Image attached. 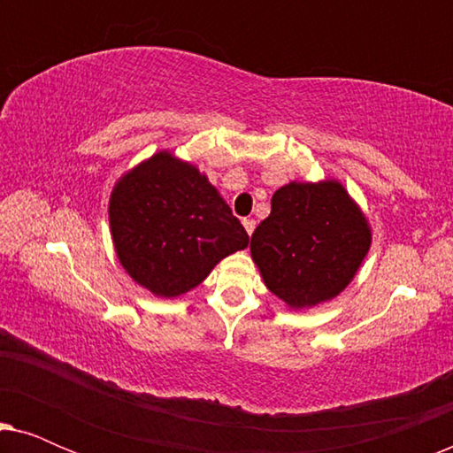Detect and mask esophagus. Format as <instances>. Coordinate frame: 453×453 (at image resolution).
<instances>
[{"instance_id": "obj_1", "label": "esophagus", "mask_w": 453, "mask_h": 453, "mask_svg": "<svg viewBox=\"0 0 453 453\" xmlns=\"http://www.w3.org/2000/svg\"><path fill=\"white\" fill-rule=\"evenodd\" d=\"M243 226H245L247 234H251L253 231H256V220H253V219H245V220H243Z\"/></svg>"}]
</instances>
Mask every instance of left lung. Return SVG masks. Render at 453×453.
I'll return each instance as SVG.
<instances>
[{
  "instance_id": "8db88e82",
  "label": "left lung",
  "mask_w": 453,
  "mask_h": 453,
  "mask_svg": "<svg viewBox=\"0 0 453 453\" xmlns=\"http://www.w3.org/2000/svg\"><path fill=\"white\" fill-rule=\"evenodd\" d=\"M371 247L367 216L336 179L290 181L251 234L265 287L290 309L332 301L349 287Z\"/></svg>"
}]
</instances>
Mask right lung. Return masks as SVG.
Here are the masks:
<instances>
[{
  "instance_id": "obj_1",
  "label": "right lung",
  "mask_w": 453,
  "mask_h": 453,
  "mask_svg": "<svg viewBox=\"0 0 453 453\" xmlns=\"http://www.w3.org/2000/svg\"><path fill=\"white\" fill-rule=\"evenodd\" d=\"M109 222L123 270L163 299L196 288L220 259L250 243L208 177L169 150L119 177Z\"/></svg>"
}]
</instances>
